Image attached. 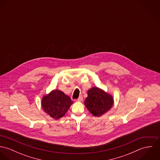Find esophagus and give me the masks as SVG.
Segmentation results:
<instances>
[{"mask_svg": "<svg viewBox=\"0 0 160 160\" xmlns=\"http://www.w3.org/2000/svg\"><path fill=\"white\" fill-rule=\"evenodd\" d=\"M82 100H83V97H82V95H81V96H79V97L78 98V102H81V101H82Z\"/></svg>", "mask_w": 160, "mask_h": 160, "instance_id": "esophagus-1", "label": "esophagus"}]
</instances>
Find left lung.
<instances>
[{
  "label": "left lung",
  "instance_id": "1",
  "mask_svg": "<svg viewBox=\"0 0 160 160\" xmlns=\"http://www.w3.org/2000/svg\"><path fill=\"white\" fill-rule=\"evenodd\" d=\"M114 103L113 96L103 89L92 87L88 91L84 105L89 112L95 116H101L112 108Z\"/></svg>",
  "mask_w": 160,
  "mask_h": 160
}]
</instances>
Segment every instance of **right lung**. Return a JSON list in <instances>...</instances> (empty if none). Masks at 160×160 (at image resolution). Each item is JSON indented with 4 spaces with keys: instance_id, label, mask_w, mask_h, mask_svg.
Masks as SVG:
<instances>
[{
    "instance_id": "add662e5",
    "label": "right lung",
    "mask_w": 160,
    "mask_h": 160,
    "mask_svg": "<svg viewBox=\"0 0 160 160\" xmlns=\"http://www.w3.org/2000/svg\"><path fill=\"white\" fill-rule=\"evenodd\" d=\"M72 103L71 98L58 89L44 95L41 101L44 112L56 120L64 116Z\"/></svg>"
}]
</instances>
